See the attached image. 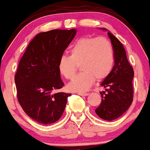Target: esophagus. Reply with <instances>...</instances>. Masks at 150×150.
Returning a JSON list of instances; mask_svg holds the SVG:
<instances>
[{
    "label": "esophagus",
    "mask_w": 150,
    "mask_h": 150,
    "mask_svg": "<svg viewBox=\"0 0 150 150\" xmlns=\"http://www.w3.org/2000/svg\"><path fill=\"white\" fill-rule=\"evenodd\" d=\"M79 95H81V96H87L88 95H89V93H87V92H86V93H84V92H79V93H78Z\"/></svg>",
    "instance_id": "obj_1"
}]
</instances>
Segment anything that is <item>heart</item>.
<instances>
[{
	"label": "heart",
	"instance_id": "1",
	"mask_svg": "<svg viewBox=\"0 0 150 150\" xmlns=\"http://www.w3.org/2000/svg\"><path fill=\"white\" fill-rule=\"evenodd\" d=\"M70 55H63L58 61L61 74L72 79L80 65L81 73L68 84L72 92H85L95 83L108 76L115 61L112 43L105 38L83 37L79 38L70 47Z\"/></svg>",
	"mask_w": 150,
	"mask_h": 150
}]
</instances>
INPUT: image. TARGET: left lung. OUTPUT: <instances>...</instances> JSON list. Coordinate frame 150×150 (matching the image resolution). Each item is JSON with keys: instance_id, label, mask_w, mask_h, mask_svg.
Instances as JSON below:
<instances>
[{"instance_id": "left-lung-1", "label": "left lung", "mask_w": 150, "mask_h": 150, "mask_svg": "<svg viewBox=\"0 0 150 150\" xmlns=\"http://www.w3.org/2000/svg\"><path fill=\"white\" fill-rule=\"evenodd\" d=\"M100 29L107 31L105 28ZM108 35L113 47L115 65L108 76L101 83L105 90L100 92L101 103L95 112L102 119L112 121L121 116L132 103L134 74L123 45L112 33L108 32Z\"/></svg>"}]
</instances>
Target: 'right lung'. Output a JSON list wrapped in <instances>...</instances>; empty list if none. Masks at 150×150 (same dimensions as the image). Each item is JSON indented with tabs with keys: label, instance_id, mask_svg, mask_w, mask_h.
Returning <instances> with one entry per match:
<instances>
[{
	"label": "right lung",
	"instance_id": "1",
	"mask_svg": "<svg viewBox=\"0 0 150 150\" xmlns=\"http://www.w3.org/2000/svg\"><path fill=\"white\" fill-rule=\"evenodd\" d=\"M76 29H52L37 35L21 57L15 75L17 98L29 117L42 124L59 119L71 94L55 93L64 85L58 68Z\"/></svg>",
	"mask_w": 150,
	"mask_h": 150
}]
</instances>
